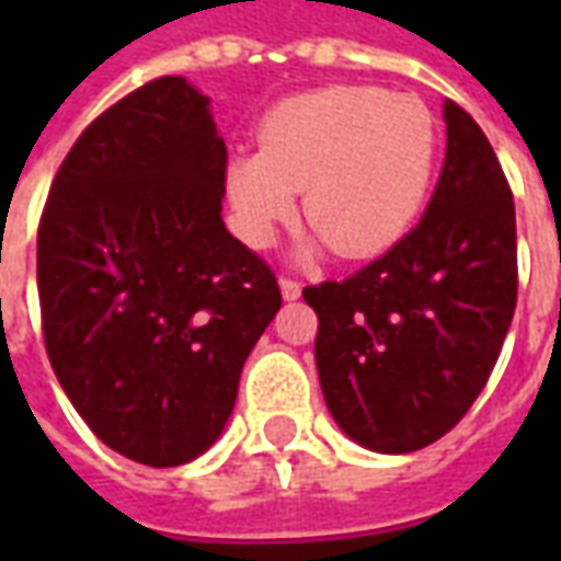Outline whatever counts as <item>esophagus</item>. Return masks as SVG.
Segmentation results:
<instances>
[{"label":"esophagus","instance_id":"1","mask_svg":"<svg viewBox=\"0 0 561 561\" xmlns=\"http://www.w3.org/2000/svg\"><path fill=\"white\" fill-rule=\"evenodd\" d=\"M279 288H282V297H285V300H297V297H300V291H304V285H300L297 279H291V276H282Z\"/></svg>","mask_w":561,"mask_h":561}]
</instances>
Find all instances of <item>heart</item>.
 Masks as SVG:
<instances>
[{
  "mask_svg": "<svg viewBox=\"0 0 561 561\" xmlns=\"http://www.w3.org/2000/svg\"><path fill=\"white\" fill-rule=\"evenodd\" d=\"M438 156L435 114L412 92L324 87L273 107L261 149L228 168L237 225L267 245L304 209L342 257H373L417 219Z\"/></svg>",
  "mask_w": 561,
  "mask_h": 561,
  "instance_id": "heart-1",
  "label": "heart"
}]
</instances>
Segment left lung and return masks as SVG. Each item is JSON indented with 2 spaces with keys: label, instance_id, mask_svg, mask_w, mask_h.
<instances>
[{
  "label": "left lung",
  "instance_id": "8db88e82",
  "mask_svg": "<svg viewBox=\"0 0 561 561\" xmlns=\"http://www.w3.org/2000/svg\"><path fill=\"white\" fill-rule=\"evenodd\" d=\"M447 152L417 228L342 282L309 285L316 364L342 433L412 454L450 433L493 373L517 306V219L481 126L445 102Z\"/></svg>",
  "mask_w": 561,
  "mask_h": 561
}]
</instances>
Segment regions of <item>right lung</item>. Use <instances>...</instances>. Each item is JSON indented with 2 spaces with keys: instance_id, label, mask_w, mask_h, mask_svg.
<instances>
[{
  "instance_id": "right-lung-1",
  "label": "right lung",
  "mask_w": 561,
  "mask_h": 561,
  "mask_svg": "<svg viewBox=\"0 0 561 561\" xmlns=\"http://www.w3.org/2000/svg\"><path fill=\"white\" fill-rule=\"evenodd\" d=\"M225 168L207 95L149 80L87 126L38 225L56 378L104 445L152 469L219 438L282 306L273 270L221 221Z\"/></svg>"
}]
</instances>
